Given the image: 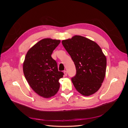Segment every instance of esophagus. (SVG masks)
Listing matches in <instances>:
<instances>
[{
  "instance_id": "obj_1",
  "label": "esophagus",
  "mask_w": 128,
  "mask_h": 128,
  "mask_svg": "<svg viewBox=\"0 0 128 128\" xmlns=\"http://www.w3.org/2000/svg\"><path fill=\"white\" fill-rule=\"evenodd\" d=\"M64 75L65 76H66L67 75V72L66 70H64Z\"/></svg>"
}]
</instances>
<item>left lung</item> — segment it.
Instances as JSON below:
<instances>
[{
  "label": "left lung",
  "instance_id": "left-lung-1",
  "mask_svg": "<svg viewBox=\"0 0 128 128\" xmlns=\"http://www.w3.org/2000/svg\"><path fill=\"white\" fill-rule=\"evenodd\" d=\"M75 65L72 81L77 91L85 96L94 94L102 86L106 70V58L100 46L81 36L62 41Z\"/></svg>",
  "mask_w": 128,
  "mask_h": 128
}]
</instances>
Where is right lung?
I'll return each mask as SVG.
<instances>
[{"mask_svg": "<svg viewBox=\"0 0 128 128\" xmlns=\"http://www.w3.org/2000/svg\"><path fill=\"white\" fill-rule=\"evenodd\" d=\"M60 40L45 38L27 52L23 66L26 79L36 93L44 98L55 95L59 90V80L63 72L58 70L57 63L51 56Z\"/></svg>", "mask_w": 128, "mask_h": 128, "instance_id": "obj_1", "label": "right lung"}]
</instances>
